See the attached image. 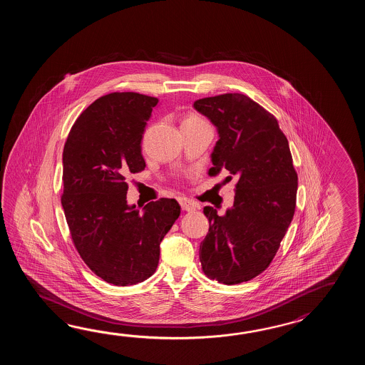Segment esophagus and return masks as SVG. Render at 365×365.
I'll return each instance as SVG.
<instances>
[{
    "label": "esophagus",
    "mask_w": 365,
    "mask_h": 365,
    "mask_svg": "<svg viewBox=\"0 0 365 365\" xmlns=\"http://www.w3.org/2000/svg\"><path fill=\"white\" fill-rule=\"evenodd\" d=\"M179 203L182 211H194V210L198 207L194 202L189 201V200H186V198H180Z\"/></svg>",
    "instance_id": "1"
}]
</instances>
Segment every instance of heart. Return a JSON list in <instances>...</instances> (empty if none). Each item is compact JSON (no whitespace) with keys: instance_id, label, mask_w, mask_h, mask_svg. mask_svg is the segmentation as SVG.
<instances>
[{"instance_id":"b5f03b06","label":"heart","mask_w":365,"mask_h":365,"mask_svg":"<svg viewBox=\"0 0 365 365\" xmlns=\"http://www.w3.org/2000/svg\"><path fill=\"white\" fill-rule=\"evenodd\" d=\"M189 123H203V120H202L201 117L197 116V115H187L182 124H189Z\"/></svg>"}]
</instances>
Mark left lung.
I'll return each mask as SVG.
<instances>
[{"instance_id":"obj_1","label":"left lung","mask_w":365,"mask_h":365,"mask_svg":"<svg viewBox=\"0 0 365 365\" xmlns=\"http://www.w3.org/2000/svg\"><path fill=\"white\" fill-rule=\"evenodd\" d=\"M219 132L210 176L227 170L235 185L231 209L217 215L203 209L209 232L200 247L202 270L210 279L239 284L264 272L277 255L294 217L297 173L278 120L242 93L194 101Z\"/></svg>"}]
</instances>
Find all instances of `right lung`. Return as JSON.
I'll use <instances>...</instances> for the list:
<instances>
[{"mask_svg":"<svg viewBox=\"0 0 365 365\" xmlns=\"http://www.w3.org/2000/svg\"><path fill=\"white\" fill-rule=\"evenodd\" d=\"M158 99L110 93L86 108L62 153V207L88 269L115 286H132L158 267L160 242L180 215L173 198L126 203V176L145 170L140 140Z\"/></svg>","mask_w":365,"mask_h":365,"instance_id":"right-lung-1","label":"right lung"}]
</instances>
